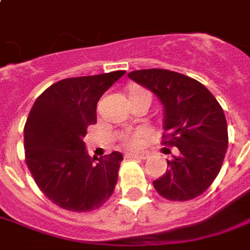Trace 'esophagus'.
<instances>
[{
    "label": "esophagus",
    "mask_w": 250,
    "mask_h": 250,
    "mask_svg": "<svg viewBox=\"0 0 250 250\" xmlns=\"http://www.w3.org/2000/svg\"><path fill=\"white\" fill-rule=\"evenodd\" d=\"M127 158H137V160H146L149 157L148 153H127Z\"/></svg>",
    "instance_id": "1"
}]
</instances>
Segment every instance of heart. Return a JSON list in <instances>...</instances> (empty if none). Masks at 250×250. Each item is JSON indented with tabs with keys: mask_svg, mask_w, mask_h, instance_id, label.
I'll use <instances>...</instances> for the list:
<instances>
[{
	"mask_svg": "<svg viewBox=\"0 0 250 250\" xmlns=\"http://www.w3.org/2000/svg\"><path fill=\"white\" fill-rule=\"evenodd\" d=\"M139 92H145V90H139ZM144 131H136V132L125 133V136L122 137V141H123V144H125V146L136 149L140 148L141 145H143V143H144Z\"/></svg>",
	"mask_w": 250,
	"mask_h": 250,
	"instance_id": "obj_1",
	"label": "heart"
}]
</instances>
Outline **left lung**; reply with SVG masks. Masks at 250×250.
I'll return each mask as SVG.
<instances>
[{"mask_svg": "<svg viewBox=\"0 0 250 250\" xmlns=\"http://www.w3.org/2000/svg\"><path fill=\"white\" fill-rule=\"evenodd\" d=\"M152 90L164 106V144L178 148L153 186L162 197L187 201L204 193L217 178L229 146L225 113L200 82L179 72L149 68L128 74ZM165 152H170L165 148Z\"/></svg>", "mask_w": 250, "mask_h": 250, "instance_id": "obj_1", "label": "left lung"}]
</instances>
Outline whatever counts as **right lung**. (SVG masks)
<instances>
[{
  "instance_id": "right-lung-1",
  "label": "right lung",
  "mask_w": 250,
  "mask_h": 250,
  "mask_svg": "<svg viewBox=\"0 0 250 250\" xmlns=\"http://www.w3.org/2000/svg\"><path fill=\"white\" fill-rule=\"evenodd\" d=\"M125 71L70 78L37 97L24 125L25 164L46 197L62 209L89 211L113 194L119 152L90 157L84 137L97 122L98 100Z\"/></svg>"
}]
</instances>
